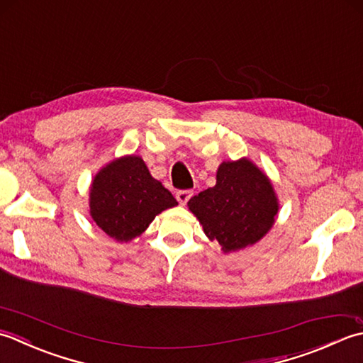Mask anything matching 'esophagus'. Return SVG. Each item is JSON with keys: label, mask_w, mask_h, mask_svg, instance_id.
<instances>
[{"label": "esophagus", "mask_w": 363, "mask_h": 363, "mask_svg": "<svg viewBox=\"0 0 363 363\" xmlns=\"http://www.w3.org/2000/svg\"><path fill=\"white\" fill-rule=\"evenodd\" d=\"M191 196H192V191L191 189H180V191H177V194H175L177 201H179L182 205L186 203L189 199H191Z\"/></svg>", "instance_id": "esophagus-1"}]
</instances>
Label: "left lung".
<instances>
[{
    "label": "left lung",
    "instance_id": "1",
    "mask_svg": "<svg viewBox=\"0 0 363 363\" xmlns=\"http://www.w3.org/2000/svg\"><path fill=\"white\" fill-rule=\"evenodd\" d=\"M188 205L205 235L224 252L260 240L274 224L279 208L272 184L249 160L223 162L216 184L191 197Z\"/></svg>",
    "mask_w": 363,
    "mask_h": 363
}]
</instances>
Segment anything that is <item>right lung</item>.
Returning <instances> with one entry per match:
<instances>
[{"instance_id":"obj_1","label":"right lung","mask_w":363,"mask_h":363,"mask_svg":"<svg viewBox=\"0 0 363 363\" xmlns=\"http://www.w3.org/2000/svg\"><path fill=\"white\" fill-rule=\"evenodd\" d=\"M177 201L155 180L139 157L113 161L95 177L91 189V214L111 238L130 241L143 233L158 213Z\"/></svg>"}]
</instances>
